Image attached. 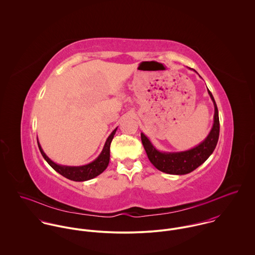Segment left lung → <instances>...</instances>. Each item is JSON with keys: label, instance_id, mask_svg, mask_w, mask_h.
<instances>
[{"label": "left lung", "instance_id": "8db88e82", "mask_svg": "<svg viewBox=\"0 0 255 255\" xmlns=\"http://www.w3.org/2000/svg\"><path fill=\"white\" fill-rule=\"evenodd\" d=\"M208 94L214 104V123L209 134L198 145L180 152L159 151L145 134L141 132V141L146 154L156 169L170 175H186L203 164L213 153L218 142L220 123L218 108L214 97L209 90Z\"/></svg>", "mask_w": 255, "mask_h": 255}]
</instances>
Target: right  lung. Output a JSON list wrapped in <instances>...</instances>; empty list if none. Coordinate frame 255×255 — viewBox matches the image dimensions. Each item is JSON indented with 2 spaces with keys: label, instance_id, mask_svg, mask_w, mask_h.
<instances>
[{
  "label": "right lung",
  "instance_id": "add662e5",
  "mask_svg": "<svg viewBox=\"0 0 255 255\" xmlns=\"http://www.w3.org/2000/svg\"><path fill=\"white\" fill-rule=\"evenodd\" d=\"M116 128L112 133L110 134L109 137L107 138L105 145L103 147V150L101 151L100 155L91 163L83 165V166H64V165H60L57 164L55 162H53L43 151L42 147L40 145L38 139V147L39 150L42 154V156L44 157V159L47 161V163L56 171L58 172L60 175H62L63 177L71 180V181H74V182H85L91 179H94L95 177L99 176L100 174H102L106 168L109 165L110 161V145L112 142V139L114 138V135L117 131Z\"/></svg>",
  "mask_w": 255,
  "mask_h": 255
}]
</instances>
